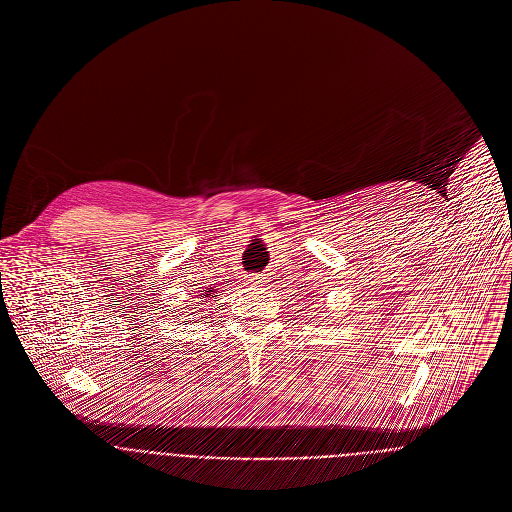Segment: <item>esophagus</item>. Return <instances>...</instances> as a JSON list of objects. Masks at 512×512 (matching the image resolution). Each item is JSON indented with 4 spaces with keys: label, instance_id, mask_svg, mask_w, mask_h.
Returning a JSON list of instances; mask_svg holds the SVG:
<instances>
[{
    "label": "esophagus",
    "instance_id": "obj_1",
    "mask_svg": "<svg viewBox=\"0 0 512 512\" xmlns=\"http://www.w3.org/2000/svg\"><path fill=\"white\" fill-rule=\"evenodd\" d=\"M246 282L254 284V286H264L268 280H266V274H248Z\"/></svg>",
    "mask_w": 512,
    "mask_h": 512
}]
</instances>
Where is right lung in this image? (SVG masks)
I'll return each mask as SVG.
<instances>
[{"instance_id": "1", "label": "right lung", "mask_w": 512, "mask_h": 512, "mask_svg": "<svg viewBox=\"0 0 512 512\" xmlns=\"http://www.w3.org/2000/svg\"><path fill=\"white\" fill-rule=\"evenodd\" d=\"M210 286H212V284H210ZM198 292H200V294H198L196 300H194L196 306H204L206 302H210V300L218 294V290H214V288H204V290H198ZM218 296H220V294H218ZM192 314H194V312H192Z\"/></svg>"}]
</instances>
